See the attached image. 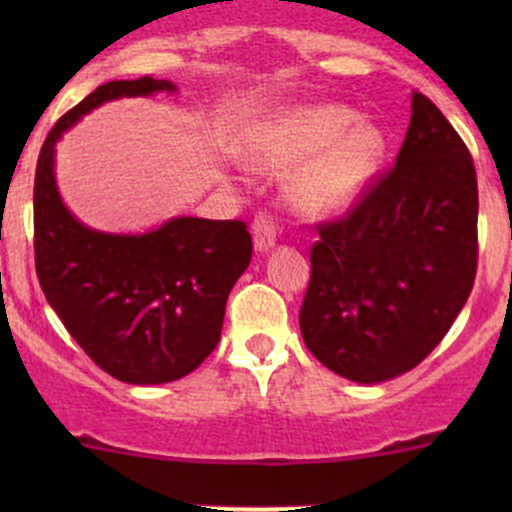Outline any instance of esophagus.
Instances as JSON below:
<instances>
[{
	"label": "esophagus",
	"instance_id": "obj_1",
	"mask_svg": "<svg viewBox=\"0 0 512 512\" xmlns=\"http://www.w3.org/2000/svg\"><path fill=\"white\" fill-rule=\"evenodd\" d=\"M252 237H255L257 252H270L277 242V225L267 213H260L252 223Z\"/></svg>",
	"mask_w": 512,
	"mask_h": 512
}]
</instances>
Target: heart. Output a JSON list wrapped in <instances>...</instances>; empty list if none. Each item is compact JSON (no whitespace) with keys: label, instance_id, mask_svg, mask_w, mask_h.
Here are the masks:
<instances>
[{"label":"heart","instance_id":"b5f03b06","mask_svg":"<svg viewBox=\"0 0 512 512\" xmlns=\"http://www.w3.org/2000/svg\"><path fill=\"white\" fill-rule=\"evenodd\" d=\"M386 153L376 123L356 118L337 103L294 108L265 128L252 165L265 173H289V200L312 218L337 215L364 193Z\"/></svg>","mask_w":512,"mask_h":512}]
</instances>
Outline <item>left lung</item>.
I'll return each instance as SVG.
<instances>
[{
    "label": "left lung",
    "instance_id": "1",
    "mask_svg": "<svg viewBox=\"0 0 512 512\" xmlns=\"http://www.w3.org/2000/svg\"><path fill=\"white\" fill-rule=\"evenodd\" d=\"M309 260L299 329L334 374L379 384L438 347L476 280L478 180L436 103L414 91L396 165L319 225Z\"/></svg>",
    "mask_w": 512,
    "mask_h": 512
}]
</instances>
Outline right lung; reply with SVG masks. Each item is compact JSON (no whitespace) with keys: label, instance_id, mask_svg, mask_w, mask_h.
<instances>
[{"label":"right lung","instance_id":"1","mask_svg":"<svg viewBox=\"0 0 512 512\" xmlns=\"http://www.w3.org/2000/svg\"><path fill=\"white\" fill-rule=\"evenodd\" d=\"M175 91L173 81H108L56 121L34 178V257L46 302L113 379L168 384L218 347L225 302L252 260L240 220L173 218L141 235L98 232L69 213L56 188L54 146L101 103Z\"/></svg>","mask_w":512,"mask_h":512}]
</instances>
